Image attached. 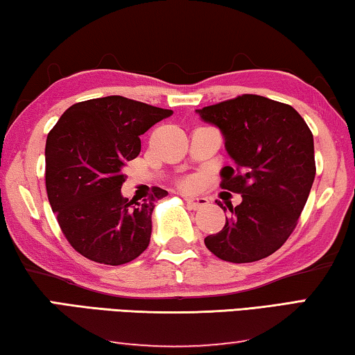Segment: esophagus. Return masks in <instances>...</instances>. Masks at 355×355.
Returning <instances> with one entry per match:
<instances>
[{
    "label": "esophagus",
    "mask_w": 355,
    "mask_h": 355,
    "mask_svg": "<svg viewBox=\"0 0 355 355\" xmlns=\"http://www.w3.org/2000/svg\"><path fill=\"white\" fill-rule=\"evenodd\" d=\"M184 200L185 203L189 205V208L192 209H198V208H203V206L208 205V198H205V196H193V195H184Z\"/></svg>",
    "instance_id": "obj_1"
}]
</instances>
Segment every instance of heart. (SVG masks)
<instances>
[{
  "instance_id": "1",
  "label": "heart",
  "mask_w": 355,
  "mask_h": 355,
  "mask_svg": "<svg viewBox=\"0 0 355 355\" xmlns=\"http://www.w3.org/2000/svg\"><path fill=\"white\" fill-rule=\"evenodd\" d=\"M185 185H187V187H192V182L189 181V182H185Z\"/></svg>"
}]
</instances>
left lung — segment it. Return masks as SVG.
<instances>
[{
  "instance_id": "8db88e82",
  "label": "left lung",
  "mask_w": 355,
  "mask_h": 355,
  "mask_svg": "<svg viewBox=\"0 0 355 355\" xmlns=\"http://www.w3.org/2000/svg\"><path fill=\"white\" fill-rule=\"evenodd\" d=\"M223 136L236 165L223 166L222 187L241 193L227 205L225 225L205 238L220 260L249 263L276 252L295 228L315 176L314 139L292 106L259 95H243L196 109Z\"/></svg>"
}]
</instances>
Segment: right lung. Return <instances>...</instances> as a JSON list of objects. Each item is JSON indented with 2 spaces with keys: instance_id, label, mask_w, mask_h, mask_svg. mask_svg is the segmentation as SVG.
Masks as SVG:
<instances>
[{
  "instance_id": "right-lung-1",
  "label": "right lung",
  "mask_w": 355,
  "mask_h": 355,
  "mask_svg": "<svg viewBox=\"0 0 355 355\" xmlns=\"http://www.w3.org/2000/svg\"><path fill=\"white\" fill-rule=\"evenodd\" d=\"M173 111L123 96L76 103L46 141V189L62 232L79 254L123 265L149 246L157 187L143 203L122 196L125 163L141 152L139 136Z\"/></svg>"
}]
</instances>
